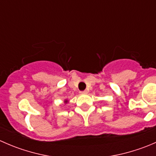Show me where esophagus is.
Masks as SVG:
<instances>
[{"label": "esophagus", "instance_id": "obj_1", "mask_svg": "<svg viewBox=\"0 0 156 156\" xmlns=\"http://www.w3.org/2000/svg\"><path fill=\"white\" fill-rule=\"evenodd\" d=\"M80 94H87V90H82V91H81V92H80Z\"/></svg>", "mask_w": 156, "mask_h": 156}]
</instances>
